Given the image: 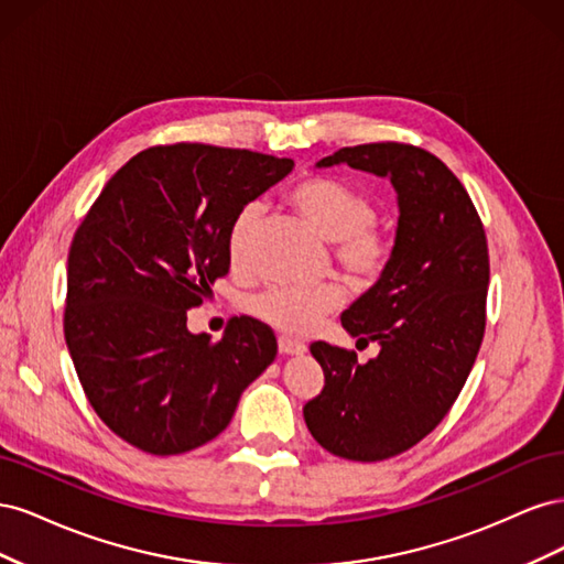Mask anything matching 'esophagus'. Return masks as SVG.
<instances>
[{
  "label": "esophagus",
  "instance_id": "obj_1",
  "mask_svg": "<svg viewBox=\"0 0 564 564\" xmlns=\"http://www.w3.org/2000/svg\"><path fill=\"white\" fill-rule=\"evenodd\" d=\"M278 348H280L282 355H303L305 350H308V348H305V344H301V340L289 338V336L278 338Z\"/></svg>",
  "mask_w": 564,
  "mask_h": 564
}]
</instances>
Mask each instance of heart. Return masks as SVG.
I'll return each mask as SVG.
<instances>
[{
  "instance_id": "1",
  "label": "heart",
  "mask_w": 564,
  "mask_h": 564,
  "mask_svg": "<svg viewBox=\"0 0 564 564\" xmlns=\"http://www.w3.org/2000/svg\"><path fill=\"white\" fill-rule=\"evenodd\" d=\"M289 202L324 240L332 242L336 263L355 282L367 284L383 275L392 256V240L383 228L373 224L377 207L369 195L346 181L311 176L292 187ZM261 214V204L249 202L232 216L226 235L232 265H242L249 259ZM340 305H344V289L336 282H327L319 286H270L268 292L251 299L249 311L272 329L305 334Z\"/></svg>"
}]
</instances>
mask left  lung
I'll return each mask as SVG.
<instances>
[{"label":"left lung","instance_id":"1","mask_svg":"<svg viewBox=\"0 0 564 564\" xmlns=\"http://www.w3.org/2000/svg\"><path fill=\"white\" fill-rule=\"evenodd\" d=\"M348 164L390 178L398 230L379 282L340 315L379 357L315 340L324 388L303 406L311 435L334 456L383 460L414 447L447 416L485 336L489 253L466 187L429 150L406 143L340 148L317 166Z\"/></svg>","mask_w":564,"mask_h":564}]
</instances>
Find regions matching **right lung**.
<instances>
[{"label": "right lung", "mask_w": 564, "mask_h": 564, "mask_svg": "<svg viewBox=\"0 0 564 564\" xmlns=\"http://www.w3.org/2000/svg\"><path fill=\"white\" fill-rule=\"evenodd\" d=\"M292 169L251 150L155 145L119 169L79 224L65 344L94 412L135 449L207 445L275 360L278 338L259 319L232 317L220 340L185 322L228 275L232 216Z\"/></svg>", "instance_id": "right-lung-1"}]
</instances>
